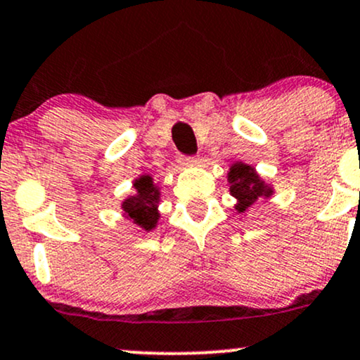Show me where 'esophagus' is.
I'll return each instance as SVG.
<instances>
[{"label": "esophagus", "instance_id": "obj_1", "mask_svg": "<svg viewBox=\"0 0 360 360\" xmlns=\"http://www.w3.org/2000/svg\"><path fill=\"white\" fill-rule=\"evenodd\" d=\"M179 163L180 165H192V163H197V156H185L181 155L179 158Z\"/></svg>", "mask_w": 360, "mask_h": 360}]
</instances>
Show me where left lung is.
<instances>
[{"label":"left lung","mask_w":360,"mask_h":360,"mask_svg":"<svg viewBox=\"0 0 360 360\" xmlns=\"http://www.w3.org/2000/svg\"><path fill=\"white\" fill-rule=\"evenodd\" d=\"M227 180L231 184L232 197L238 198V212H246L257 198L269 197L273 193V188L268 187L259 175L255 172V168L246 163H234L231 167Z\"/></svg>","instance_id":"obj_1"}]
</instances>
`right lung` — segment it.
Listing matches in <instances>:
<instances>
[{"label": "right lung", "mask_w": 360, "mask_h": 360, "mask_svg": "<svg viewBox=\"0 0 360 360\" xmlns=\"http://www.w3.org/2000/svg\"><path fill=\"white\" fill-rule=\"evenodd\" d=\"M136 195L128 197L122 202L124 215L131 219L143 231H151L158 222V200L160 190L153 185V179L150 175H141L134 180Z\"/></svg>", "instance_id": "1"}]
</instances>
